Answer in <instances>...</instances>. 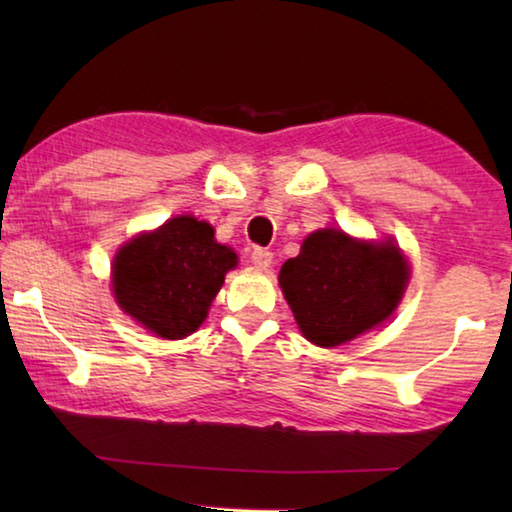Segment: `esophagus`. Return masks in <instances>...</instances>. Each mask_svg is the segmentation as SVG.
Segmentation results:
<instances>
[{"instance_id": "1", "label": "esophagus", "mask_w": 512, "mask_h": 512, "mask_svg": "<svg viewBox=\"0 0 512 512\" xmlns=\"http://www.w3.org/2000/svg\"><path fill=\"white\" fill-rule=\"evenodd\" d=\"M250 262H253L259 271H266V268L273 264V253H268L266 248H255L253 253H250Z\"/></svg>"}]
</instances>
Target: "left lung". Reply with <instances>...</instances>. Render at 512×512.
<instances>
[{
  "label": "left lung",
  "mask_w": 512,
  "mask_h": 512,
  "mask_svg": "<svg viewBox=\"0 0 512 512\" xmlns=\"http://www.w3.org/2000/svg\"><path fill=\"white\" fill-rule=\"evenodd\" d=\"M277 280L302 336L336 348L391 318L409 284V262L393 239L372 244L323 228L302 241Z\"/></svg>",
  "instance_id": "obj_1"
}]
</instances>
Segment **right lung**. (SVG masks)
<instances>
[{
	"label": "right lung",
	"instance_id": "obj_1",
	"mask_svg": "<svg viewBox=\"0 0 512 512\" xmlns=\"http://www.w3.org/2000/svg\"><path fill=\"white\" fill-rule=\"evenodd\" d=\"M237 253L214 239V228L189 214L142 232L112 262L117 305L160 339H185L203 325Z\"/></svg>",
	"mask_w": 512,
	"mask_h": 512
}]
</instances>
